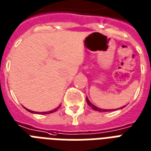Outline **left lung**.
Masks as SVG:
<instances>
[{
    "mask_svg": "<svg viewBox=\"0 0 151 151\" xmlns=\"http://www.w3.org/2000/svg\"><path fill=\"white\" fill-rule=\"evenodd\" d=\"M86 99H87V103H88V104L89 105V106L92 108L93 110H95V111H101V112H104V111H113V110H106V109H101V108H99V107H97L96 106H95L94 104H92L91 103L90 101H89V99H88V98H86ZM123 107H124V106H122V107H120V108H123Z\"/></svg>",
    "mask_w": 151,
    "mask_h": 151,
    "instance_id": "8db88e82",
    "label": "left lung"
}]
</instances>
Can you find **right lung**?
<instances>
[{"label": "right lung", "mask_w": 151, "mask_h": 151, "mask_svg": "<svg viewBox=\"0 0 151 151\" xmlns=\"http://www.w3.org/2000/svg\"><path fill=\"white\" fill-rule=\"evenodd\" d=\"M60 106H59L58 107H57V108H55V109H54V110H52V111H45V112H40V113H39V114H50V113H52V112H55V111H57V110H58V108L59 107H60ZM27 111H29V112H31V113H34V114H35V113H38V112H36V111H30V110H28V109H27Z\"/></svg>", "instance_id": "obj_1"}]
</instances>
